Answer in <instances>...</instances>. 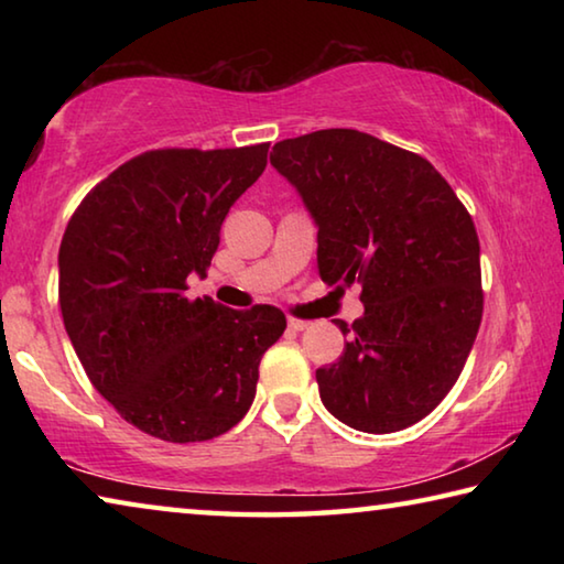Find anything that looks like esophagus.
<instances>
[{
    "label": "esophagus",
    "mask_w": 564,
    "mask_h": 564,
    "mask_svg": "<svg viewBox=\"0 0 564 564\" xmlns=\"http://www.w3.org/2000/svg\"><path fill=\"white\" fill-rule=\"evenodd\" d=\"M289 328H291V330H305V328H308V321H303V318H293V316H289Z\"/></svg>",
    "instance_id": "34e87169"
}]
</instances>
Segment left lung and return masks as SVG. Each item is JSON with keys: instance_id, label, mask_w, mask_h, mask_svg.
Wrapping results in <instances>:
<instances>
[{"instance_id": "left-lung-1", "label": "left lung", "mask_w": 564, "mask_h": 564, "mask_svg": "<svg viewBox=\"0 0 564 564\" xmlns=\"http://www.w3.org/2000/svg\"><path fill=\"white\" fill-rule=\"evenodd\" d=\"M271 164L318 226L328 285L360 283L366 313L316 370L321 400L362 433L423 420L460 378L482 321L480 241L431 161L356 129L283 139Z\"/></svg>"}]
</instances>
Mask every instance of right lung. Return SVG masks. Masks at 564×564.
Listing matches in <instances>:
<instances>
[{
	"instance_id": "obj_1",
	"label": "right lung",
	"mask_w": 564,
	"mask_h": 564,
	"mask_svg": "<svg viewBox=\"0 0 564 564\" xmlns=\"http://www.w3.org/2000/svg\"><path fill=\"white\" fill-rule=\"evenodd\" d=\"M269 144L156 149L94 186L59 246L64 328L91 386L139 431L169 443L224 435L256 398L263 352L283 336L273 305L186 299L206 275L236 198Z\"/></svg>"
}]
</instances>
